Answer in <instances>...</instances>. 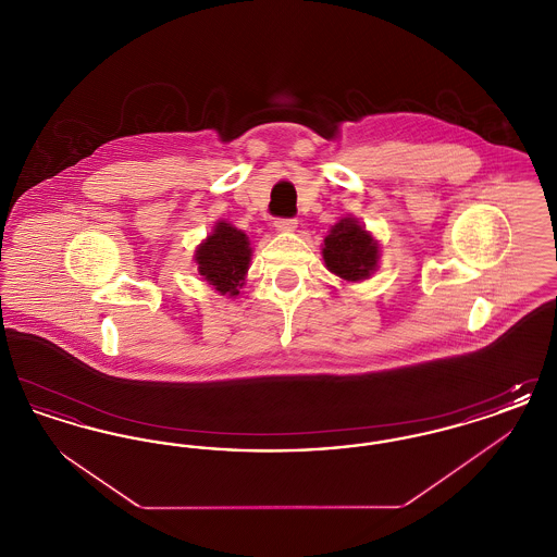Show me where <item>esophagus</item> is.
<instances>
[{"mask_svg": "<svg viewBox=\"0 0 557 557\" xmlns=\"http://www.w3.org/2000/svg\"><path fill=\"white\" fill-rule=\"evenodd\" d=\"M275 230L282 234H290L296 230V219H277L275 221Z\"/></svg>", "mask_w": 557, "mask_h": 557, "instance_id": "esophagus-1", "label": "esophagus"}]
</instances>
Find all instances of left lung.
Listing matches in <instances>:
<instances>
[{"instance_id": "1", "label": "left lung", "mask_w": 557, "mask_h": 557, "mask_svg": "<svg viewBox=\"0 0 557 557\" xmlns=\"http://www.w3.org/2000/svg\"><path fill=\"white\" fill-rule=\"evenodd\" d=\"M321 257L330 273L346 284L370 280L380 263V242L355 216L336 221L321 244Z\"/></svg>"}]
</instances>
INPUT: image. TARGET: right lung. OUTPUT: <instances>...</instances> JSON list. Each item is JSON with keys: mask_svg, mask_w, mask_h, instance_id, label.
I'll return each instance as SVG.
<instances>
[{"mask_svg": "<svg viewBox=\"0 0 557 557\" xmlns=\"http://www.w3.org/2000/svg\"><path fill=\"white\" fill-rule=\"evenodd\" d=\"M252 259L248 236L230 221H216L211 234L194 250V263L202 282L211 284L221 296L236 298L246 284Z\"/></svg>", "mask_w": 557, "mask_h": 557, "instance_id": "1", "label": "right lung"}]
</instances>
